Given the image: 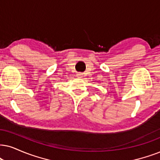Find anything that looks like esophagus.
I'll use <instances>...</instances> for the list:
<instances>
[{
  "instance_id": "1",
  "label": "esophagus",
  "mask_w": 160,
  "mask_h": 160,
  "mask_svg": "<svg viewBox=\"0 0 160 160\" xmlns=\"http://www.w3.org/2000/svg\"><path fill=\"white\" fill-rule=\"evenodd\" d=\"M82 74L81 73H79V74H78V76L79 77V78H82Z\"/></svg>"
}]
</instances>
